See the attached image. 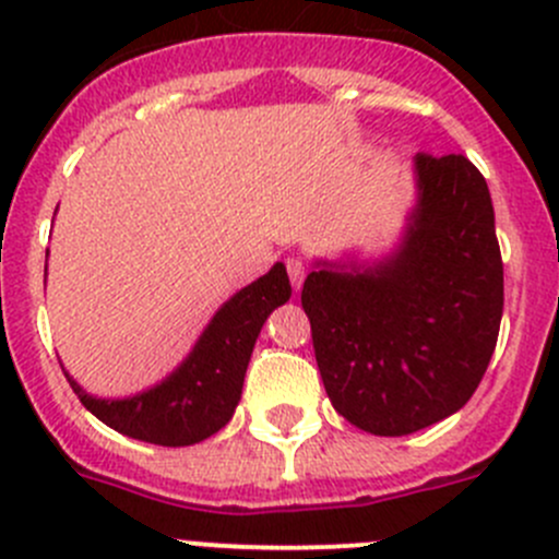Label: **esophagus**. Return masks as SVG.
<instances>
[{
  "label": "esophagus",
  "mask_w": 559,
  "mask_h": 559,
  "mask_svg": "<svg viewBox=\"0 0 559 559\" xmlns=\"http://www.w3.org/2000/svg\"><path fill=\"white\" fill-rule=\"evenodd\" d=\"M286 273H289L292 286H295V289H300L302 278H306V264H302V259H297V257L286 259Z\"/></svg>",
  "instance_id": "34e87169"
}]
</instances>
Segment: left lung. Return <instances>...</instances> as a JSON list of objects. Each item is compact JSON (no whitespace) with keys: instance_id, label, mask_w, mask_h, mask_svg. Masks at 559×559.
<instances>
[{"instance_id":"obj_1","label":"left lung","mask_w":559,"mask_h":559,"mask_svg":"<svg viewBox=\"0 0 559 559\" xmlns=\"http://www.w3.org/2000/svg\"><path fill=\"white\" fill-rule=\"evenodd\" d=\"M416 202L373 262L316 259L302 284L326 397L373 436L456 414L481 384L503 316L487 180L462 154H416Z\"/></svg>"}]
</instances>
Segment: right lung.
<instances>
[{"label": "right lung", "instance_id": "right-lung-1", "mask_svg": "<svg viewBox=\"0 0 559 559\" xmlns=\"http://www.w3.org/2000/svg\"><path fill=\"white\" fill-rule=\"evenodd\" d=\"M289 297V275L275 262L218 308L189 357L167 379L129 397H97L67 370L64 376L81 403L121 436L156 447H191L233 419L259 330Z\"/></svg>", "mask_w": 559, "mask_h": 559}]
</instances>
